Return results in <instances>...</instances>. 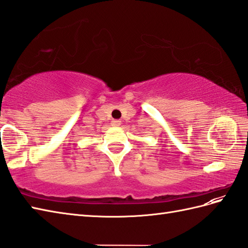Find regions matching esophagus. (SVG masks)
I'll return each instance as SVG.
<instances>
[{"instance_id":"obj_1","label":"esophagus","mask_w":248,"mask_h":248,"mask_svg":"<svg viewBox=\"0 0 248 248\" xmlns=\"http://www.w3.org/2000/svg\"><path fill=\"white\" fill-rule=\"evenodd\" d=\"M120 124H122V122H120V120H117V119L112 120V125L113 126H119Z\"/></svg>"}]
</instances>
